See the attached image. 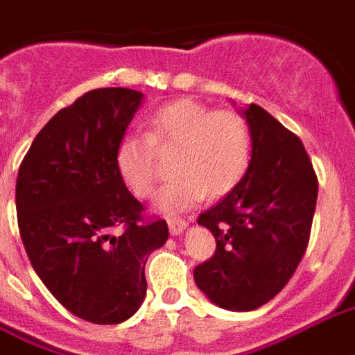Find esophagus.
Wrapping results in <instances>:
<instances>
[{
	"instance_id": "34e87169",
	"label": "esophagus",
	"mask_w": 355,
	"mask_h": 355,
	"mask_svg": "<svg viewBox=\"0 0 355 355\" xmlns=\"http://www.w3.org/2000/svg\"><path fill=\"white\" fill-rule=\"evenodd\" d=\"M168 228H170L172 236H180V234L187 230L189 223L187 220H181V218H172V220H168Z\"/></svg>"
}]
</instances>
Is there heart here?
Returning a JSON list of instances; mask_svg holds the SVG:
<instances>
[{
  "instance_id": "1",
  "label": "heart",
  "mask_w": 355,
  "mask_h": 355,
  "mask_svg": "<svg viewBox=\"0 0 355 355\" xmlns=\"http://www.w3.org/2000/svg\"><path fill=\"white\" fill-rule=\"evenodd\" d=\"M157 148H178L174 178L162 185L153 206L175 215L238 185L250 161L249 123L232 110H211L193 98H180L148 117V135L129 132L116 149V166L132 193L146 198L157 183Z\"/></svg>"
}]
</instances>
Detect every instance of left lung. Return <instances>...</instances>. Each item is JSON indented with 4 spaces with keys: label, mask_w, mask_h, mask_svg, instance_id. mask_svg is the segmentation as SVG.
Listing matches in <instances>:
<instances>
[{
    "label": "left lung",
    "mask_w": 355,
    "mask_h": 355,
    "mask_svg": "<svg viewBox=\"0 0 355 355\" xmlns=\"http://www.w3.org/2000/svg\"><path fill=\"white\" fill-rule=\"evenodd\" d=\"M249 123L250 161L236 187L198 217L217 241L194 282L226 311L273 300L305 254L318 180L303 144L262 106L239 108Z\"/></svg>",
    "instance_id": "1"
}]
</instances>
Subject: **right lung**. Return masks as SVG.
I'll return each instance as SVG.
<instances>
[{"instance_id": "obj_1", "label": "right lung", "mask_w": 355, "mask_h": 355, "mask_svg": "<svg viewBox=\"0 0 355 355\" xmlns=\"http://www.w3.org/2000/svg\"><path fill=\"white\" fill-rule=\"evenodd\" d=\"M142 103L144 93L127 87L87 92L42 127L18 170L29 262L67 311L92 324L137 313L148 257L168 239L166 220H144L116 166L117 144Z\"/></svg>"}]
</instances>
